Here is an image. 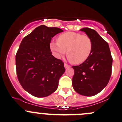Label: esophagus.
<instances>
[{
	"label": "esophagus",
	"instance_id": "1",
	"mask_svg": "<svg viewBox=\"0 0 122 122\" xmlns=\"http://www.w3.org/2000/svg\"><path fill=\"white\" fill-rule=\"evenodd\" d=\"M70 67V66H69V65L67 64H64V67L66 68V69Z\"/></svg>",
	"mask_w": 122,
	"mask_h": 122
}]
</instances>
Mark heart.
Instances as JSON below:
<instances>
[{
    "instance_id": "1",
    "label": "heart",
    "mask_w": 122,
    "mask_h": 122,
    "mask_svg": "<svg viewBox=\"0 0 122 122\" xmlns=\"http://www.w3.org/2000/svg\"><path fill=\"white\" fill-rule=\"evenodd\" d=\"M51 49L57 58L66 53L68 58L75 64L85 62L93 52V44L88 35L74 32L64 33L58 37L57 43L52 42Z\"/></svg>"
}]
</instances>
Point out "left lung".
<instances>
[{
    "instance_id": "1",
    "label": "left lung",
    "mask_w": 122,
    "mask_h": 122,
    "mask_svg": "<svg viewBox=\"0 0 122 122\" xmlns=\"http://www.w3.org/2000/svg\"><path fill=\"white\" fill-rule=\"evenodd\" d=\"M93 41V52L88 59L79 66H73L75 74L72 85L75 92L85 96L101 92L108 83L111 75L112 58L108 44L94 29H80Z\"/></svg>"
}]
</instances>
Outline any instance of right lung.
Listing matches in <instances>:
<instances>
[{
	"instance_id": "right-lung-1",
	"label": "right lung",
	"mask_w": 122,
	"mask_h": 122,
	"mask_svg": "<svg viewBox=\"0 0 122 122\" xmlns=\"http://www.w3.org/2000/svg\"><path fill=\"white\" fill-rule=\"evenodd\" d=\"M63 32L41 25L24 37L15 55L17 76L25 91L37 97L48 96L56 90L65 72L64 63L52 55L51 40Z\"/></svg>"
}]
</instances>
